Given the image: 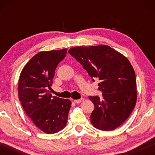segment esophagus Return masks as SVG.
I'll return each mask as SVG.
<instances>
[{
    "instance_id": "1",
    "label": "esophagus",
    "mask_w": 155,
    "mask_h": 155,
    "mask_svg": "<svg viewBox=\"0 0 155 155\" xmlns=\"http://www.w3.org/2000/svg\"><path fill=\"white\" fill-rule=\"evenodd\" d=\"M83 101H84L83 98H81V99H78V100H74V102L77 104H79V103H81V102H83Z\"/></svg>"
}]
</instances>
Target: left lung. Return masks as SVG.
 I'll use <instances>...</instances> for the list:
<instances>
[{"label": "left lung", "mask_w": 155, "mask_h": 155, "mask_svg": "<svg viewBox=\"0 0 155 155\" xmlns=\"http://www.w3.org/2000/svg\"><path fill=\"white\" fill-rule=\"evenodd\" d=\"M68 52L82 65L103 97L89 96L94 104L91 123L101 130H113L122 125L135 106L137 85L134 69L127 57L107 45L77 46Z\"/></svg>", "instance_id": "8db88e82"}]
</instances>
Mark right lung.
<instances>
[{
    "label": "right lung",
    "mask_w": 155,
    "mask_h": 155,
    "mask_svg": "<svg viewBox=\"0 0 155 155\" xmlns=\"http://www.w3.org/2000/svg\"><path fill=\"white\" fill-rule=\"evenodd\" d=\"M67 48L38 52L20 73L18 97L29 118L47 134L62 130L68 122L72 103L52 96L51 90L56 68L66 56Z\"/></svg>",
    "instance_id": "1"
}]
</instances>
